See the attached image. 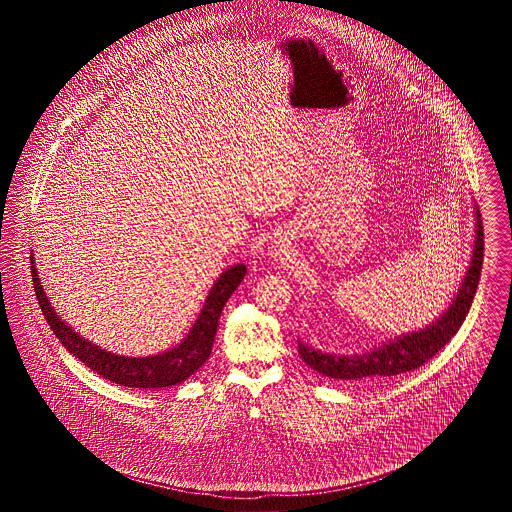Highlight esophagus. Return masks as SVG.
Masks as SVG:
<instances>
[{"mask_svg": "<svg viewBox=\"0 0 512 512\" xmlns=\"http://www.w3.org/2000/svg\"><path fill=\"white\" fill-rule=\"evenodd\" d=\"M282 253H284V249H282V245H274L272 249H270V257H274V259H278V257H282Z\"/></svg>", "mask_w": 512, "mask_h": 512, "instance_id": "obj_1", "label": "esophagus"}]
</instances>
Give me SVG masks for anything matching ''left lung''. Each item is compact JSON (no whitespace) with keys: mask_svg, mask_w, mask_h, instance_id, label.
Segmentation results:
<instances>
[{"mask_svg":"<svg viewBox=\"0 0 512 512\" xmlns=\"http://www.w3.org/2000/svg\"><path fill=\"white\" fill-rule=\"evenodd\" d=\"M474 217H476V228H474L476 236H474L470 267L466 270L461 288L453 297L451 305L441 317L436 318V322L428 324L422 330L403 334L397 340H390L384 345H378L359 355L357 353L353 355L326 353L299 340L297 351L301 359L313 370H317L318 374L341 380V382H361V380L397 376L430 361L459 332L478 290L480 272L484 263V226H482V215L476 205H474Z\"/></svg>","mask_w":512,"mask_h":512,"instance_id":"8db88e82","label":"left lung"}]
</instances>
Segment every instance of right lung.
<instances>
[{
	"instance_id": "right-lung-1",
	"label": "right lung",
	"mask_w": 512,
	"mask_h": 512,
	"mask_svg": "<svg viewBox=\"0 0 512 512\" xmlns=\"http://www.w3.org/2000/svg\"><path fill=\"white\" fill-rule=\"evenodd\" d=\"M30 261H32V282H34L38 303L42 307L44 317L48 320L49 328L65 345V349L88 368L98 372L99 376H103L105 380L113 384H121L126 388H144V390L176 386L188 380L195 370L209 359L213 341L217 336L220 313L226 301L230 299V295L236 292V288L244 280L247 272L244 263H238L234 267L226 268L220 274L213 288L207 293V299L203 303L199 317L195 318L194 326L178 345L149 357H124V355L111 353L107 349H101L96 343L82 338L78 332H74L71 324H67L55 313L38 278L34 255H30Z\"/></svg>"
}]
</instances>
